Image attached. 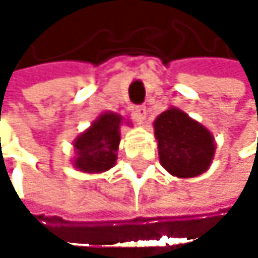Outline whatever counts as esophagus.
Segmentation results:
<instances>
[{
	"instance_id": "1",
	"label": "esophagus",
	"mask_w": 258,
	"mask_h": 258,
	"mask_svg": "<svg viewBox=\"0 0 258 258\" xmlns=\"http://www.w3.org/2000/svg\"><path fill=\"white\" fill-rule=\"evenodd\" d=\"M134 116H136L139 121H145V118H146V106H143V104L136 106V109H134Z\"/></svg>"
}]
</instances>
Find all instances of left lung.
<instances>
[{
	"mask_svg": "<svg viewBox=\"0 0 258 258\" xmlns=\"http://www.w3.org/2000/svg\"><path fill=\"white\" fill-rule=\"evenodd\" d=\"M161 166L178 178H192L211 166L214 137L179 109L163 112L154 122Z\"/></svg>",
	"mask_w": 258,
	"mask_h": 258,
	"instance_id": "obj_1",
	"label": "left lung"
}]
</instances>
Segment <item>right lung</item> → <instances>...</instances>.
I'll list each match as a JSON object with an SVG mask.
<instances>
[{
    "instance_id": "1",
    "label": "right lung",
    "mask_w": 258,
    "mask_h": 258,
    "mask_svg": "<svg viewBox=\"0 0 258 258\" xmlns=\"http://www.w3.org/2000/svg\"><path fill=\"white\" fill-rule=\"evenodd\" d=\"M121 121L116 113H103L91 128L79 136L75 142L78 151L75 166L79 170L100 173L116 163Z\"/></svg>"
}]
</instances>
